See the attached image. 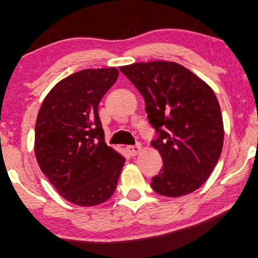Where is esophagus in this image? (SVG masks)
I'll return each instance as SVG.
<instances>
[{"label":"esophagus","instance_id":"34e87169","mask_svg":"<svg viewBox=\"0 0 258 258\" xmlns=\"http://www.w3.org/2000/svg\"><path fill=\"white\" fill-rule=\"evenodd\" d=\"M127 151H128L130 155H132V156H136V155H138L142 151V145L141 144L130 145V147H127Z\"/></svg>","mask_w":258,"mask_h":258}]
</instances>
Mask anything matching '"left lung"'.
<instances>
[{"label": "left lung", "mask_w": 258, "mask_h": 258, "mask_svg": "<svg viewBox=\"0 0 258 258\" xmlns=\"http://www.w3.org/2000/svg\"><path fill=\"white\" fill-rule=\"evenodd\" d=\"M120 71L144 97L156 132L151 144L163 167L151 187L167 197L197 190L215 168L223 144L221 109L212 88L175 62H138Z\"/></svg>", "instance_id": "8db88e82"}]
</instances>
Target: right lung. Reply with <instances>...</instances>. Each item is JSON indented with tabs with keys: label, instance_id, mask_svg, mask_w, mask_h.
I'll use <instances>...</instances> for the list:
<instances>
[{
	"label": "right lung",
	"instance_id": "1",
	"mask_svg": "<svg viewBox=\"0 0 258 258\" xmlns=\"http://www.w3.org/2000/svg\"><path fill=\"white\" fill-rule=\"evenodd\" d=\"M116 68L83 70L52 88L36 121L35 151L42 172L71 203L92 207L111 197L125 157L108 147L98 116Z\"/></svg>",
	"mask_w": 258,
	"mask_h": 258
}]
</instances>
